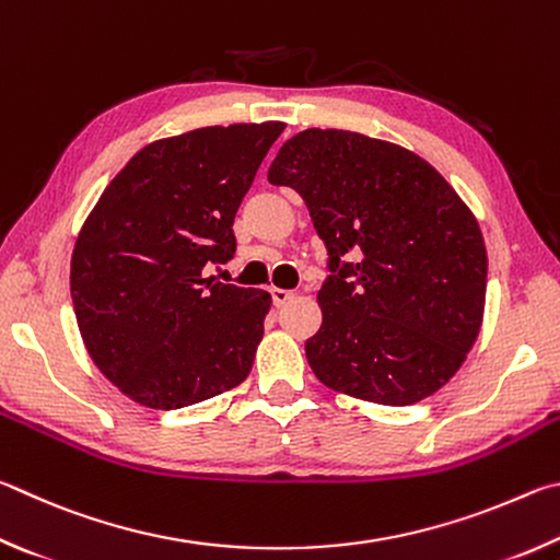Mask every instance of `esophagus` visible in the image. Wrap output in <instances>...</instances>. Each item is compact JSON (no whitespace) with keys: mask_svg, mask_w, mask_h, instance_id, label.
<instances>
[{"mask_svg":"<svg viewBox=\"0 0 560 560\" xmlns=\"http://www.w3.org/2000/svg\"><path fill=\"white\" fill-rule=\"evenodd\" d=\"M270 298H272V305H275V307H282V305H285V302L292 300V292H290V290L272 288V290H270Z\"/></svg>","mask_w":560,"mask_h":560,"instance_id":"esophagus-1","label":"esophagus"}]
</instances>
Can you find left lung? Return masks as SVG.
Instances as JSON below:
<instances>
[{
    "mask_svg": "<svg viewBox=\"0 0 560 560\" xmlns=\"http://www.w3.org/2000/svg\"><path fill=\"white\" fill-rule=\"evenodd\" d=\"M268 182L307 203L327 248L322 327L305 354L322 384L381 406L435 394L479 335L482 231L418 154L349 130L298 132Z\"/></svg>",
    "mask_w": 560,
    "mask_h": 560,
    "instance_id": "left-lung-1",
    "label": "left lung"
}]
</instances>
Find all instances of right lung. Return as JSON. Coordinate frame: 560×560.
Instances as JSON below:
<instances>
[{
	"instance_id": "obj_1",
	"label": "right lung",
	"mask_w": 560,
	"mask_h": 560,
	"mask_svg": "<svg viewBox=\"0 0 560 560\" xmlns=\"http://www.w3.org/2000/svg\"><path fill=\"white\" fill-rule=\"evenodd\" d=\"M282 130L215 125L147 144L88 215L71 260L78 329L137 404L194 406L250 374L270 295L206 268L235 255V211Z\"/></svg>"
}]
</instances>
